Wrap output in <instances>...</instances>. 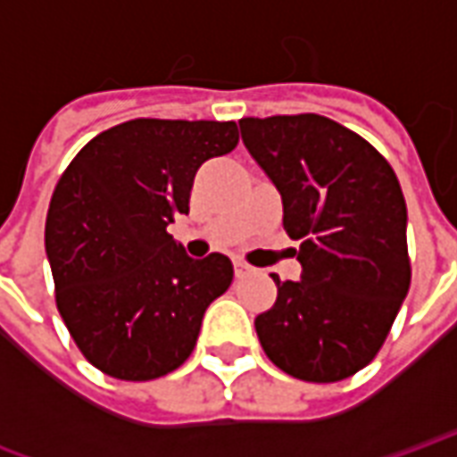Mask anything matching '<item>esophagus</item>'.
<instances>
[{
  "mask_svg": "<svg viewBox=\"0 0 457 457\" xmlns=\"http://www.w3.org/2000/svg\"><path fill=\"white\" fill-rule=\"evenodd\" d=\"M252 271H254V267H249L247 262H242V259H237V262H235V277L237 278L249 277Z\"/></svg>",
  "mask_w": 457,
  "mask_h": 457,
  "instance_id": "1",
  "label": "esophagus"
}]
</instances>
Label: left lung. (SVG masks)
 <instances>
[{"label":"left lung","mask_w":457,"mask_h":457,"mask_svg":"<svg viewBox=\"0 0 457 457\" xmlns=\"http://www.w3.org/2000/svg\"><path fill=\"white\" fill-rule=\"evenodd\" d=\"M242 141L284 200L301 281L277 284L254 318L278 370L340 382L372 362L411 287L406 203L396 173L360 134L320 114L239 120Z\"/></svg>","instance_id":"left-lung-1"}]
</instances>
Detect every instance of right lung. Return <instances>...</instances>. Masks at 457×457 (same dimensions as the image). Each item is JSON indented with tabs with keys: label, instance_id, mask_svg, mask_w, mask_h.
I'll use <instances>...</instances> for the list:
<instances>
[{
	"label": "right lung",
	"instance_id": "right-lung-1",
	"mask_svg": "<svg viewBox=\"0 0 457 457\" xmlns=\"http://www.w3.org/2000/svg\"><path fill=\"white\" fill-rule=\"evenodd\" d=\"M235 121L129 120L78 151L54 190L46 254L55 306L100 372L149 382L179 370L232 262L190 259L166 228L188 215L193 179L237 146Z\"/></svg>",
	"mask_w": 457,
	"mask_h": 457
}]
</instances>
